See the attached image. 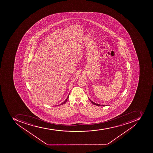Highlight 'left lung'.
Instances as JSON below:
<instances>
[{
    "label": "left lung",
    "mask_w": 153,
    "mask_h": 153,
    "mask_svg": "<svg viewBox=\"0 0 153 153\" xmlns=\"http://www.w3.org/2000/svg\"><path fill=\"white\" fill-rule=\"evenodd\" d=\"M89 100H90V101H91V102L93 104H94V105H96V106H105L106 105H100V104H97L96 103L94 102L93 101H91V100L89 99Z\"/></svg>",
    "instance_id": "left-lung-1"
}]
</instances>
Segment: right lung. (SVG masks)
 I'll return each mask as SVG.
<instances>
[{"instance_id": "add662e5", "label": "right lung", "mask_w": 153, "mask_h": 153, "mask_svg": "<svg viewBox=\"0 0 153 153\" xmlns=\"http://www.w3.org/2000/svg\"><path fill=\"white\" fill-rule=\"evenodd\" d=\"M69 94H70V93L69 94L68 96V97L66 98V100H65V101H64V102H63L62 103L60 104V105H57L56 106H60V105H63V104H64L66 102V101H68V99L69 98Z\"/></svg>"}]
</instances>
